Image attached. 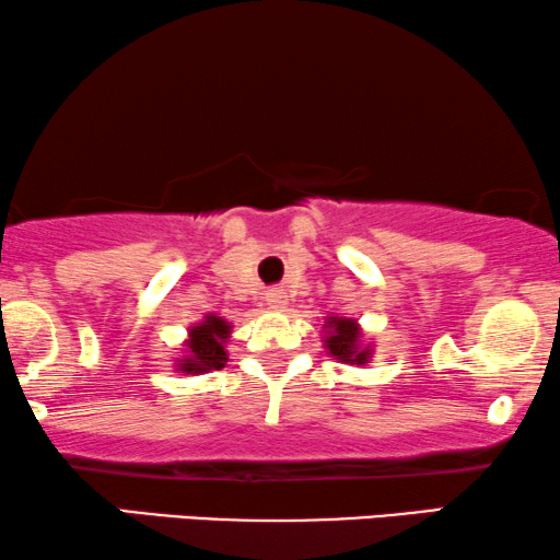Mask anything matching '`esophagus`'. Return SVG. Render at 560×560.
<instances>
[{
  "label": "esophagus",
  "mask_w": 560,
  "mask_h": 560,
  "mask_svg": "<svg viewBox=\"0 0 560 560\" xmlns=\"http://www.w3.org/2000/svg\"><path fill=\"white\" fill-rule=\"evenodd\" d=\"M287 302H289V296H287L284 289H268V292H266V304H268V307L284 310Z\"/></svg>",
  "instance_id": "obj_1"
}]
</instances>
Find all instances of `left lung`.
<instances>
[{
  "mask_svg": "<svg viewBox=\"0 0 560 560\" xmlns=\"http://www.w3.org/2000/svg\"><path fill=\"white\" fill-rule=\"evenodd\" d=\"M323 346L328 349L332 359H338L341 364H357L364 366L370 364L374 343L364 341V330L353 317H338L330 315L325 317L323 325Z\"/></svg>",
  "mask_w": 560,
  "mask_h": 560,
  "instance_id": "1",
  "label": "left lung"
}]
</instances>
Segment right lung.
Instances as JSON below:
<instances>
[{
    "mask_svg": "<svg viewBox=\"0 0 560 560\" xmlns=\"http://www.w3.org/2000/svg\"><path fill=\"white\" fill-rule=\"evenodd\" d=\"M232 332V323L219 317L217 313H207L201 323L190 325L188 338L183 343V353L175 359V372L183 374H203L211 370H222L228 364V341Z\"/></svg>",
    "mask_w": 560,
    "mask_h": 560,
    "instance_id": "obj_1",
    "label": "right lung"
}]
</instances>
